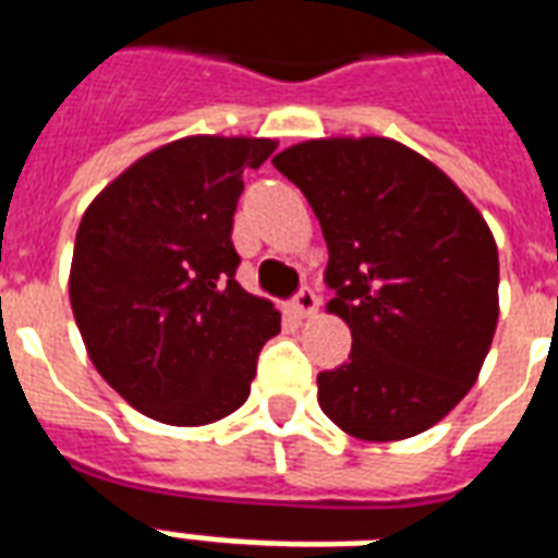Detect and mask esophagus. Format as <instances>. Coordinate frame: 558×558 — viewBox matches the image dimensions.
<instances>
[{"label": "esophagus", "instance_id": "1", "mask_svg": "<svg viewBox=\"0 0 558 558\" xmlns=\"http://www.w3.org/2000/svg\"><path fill=\"white\" fill-rule=\"evenodd\" d=\"M292 306L298 310V315H315V310H318V295L310 287H301L295 292V298H292Z\"/></svg>", "mask_w": 558, "mask_h": 558}]
</instances>
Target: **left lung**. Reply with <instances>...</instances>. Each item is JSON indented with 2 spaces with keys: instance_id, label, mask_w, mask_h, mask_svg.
Returning a JSON list of instances; mask_svg holds the SVG:
<instances>
[{
  "instance_id": "left-lung-1",
  "label": "left lung",
  "mask_w": 558,
  "mask_h": 558,
  "mask_svg": "<svg viewBox=\"0 0 558 558\" xmlns=\"http://www.w3.org/2000/svg\"><path fill=\"white\" fill-rule=\"evenodd\" d=\"M271 165L301 187L327 240V310L353 332L318 373V405L359 440L432 428L475 385L498 324V248L442 170L390 138H327Z\"/></svg>"
}]
</instances>
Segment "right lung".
<instances>
[{
	"label": "right lung",
	"mask_w": 558,
	"mask_h": 558,
	"mask_svg": "<svg viewBox=\"0 0 558 558\" xmlns=\"http://www.w3.org/2000/svg\"><path fill=\"white\" fill-rule=\"evenodd\" d=\"M271 138L193 135L153 150L92 202L74 240V322L92 365L142 414L205 425L243 405L280 313L236 283L243 173Z\"/></svg>",
	"instance_id": "add662e5"
}]
</instances>
